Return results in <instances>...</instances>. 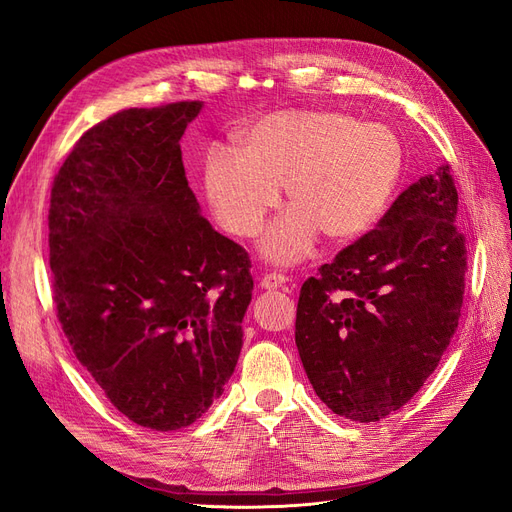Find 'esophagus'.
Returning a JSON list of instances; mask_svg holds the SVG:
<instances>
[{
    "instance_id": "esophagus-1",
    "label": "esophagus",
    "mask_w": 512,
    "mask_h": 512,
    "mask_svg": "<svg viewBox=\"0 0 512 512\" xmlns=\"http://www.w3.org/2000/svg\"><path fill=\"white\" fill-rule=\"evenodd\" d=\"M288 277L280 275V273H267L260 277V288L265 290H277V288H286Z\"/></svg>"
}]
</instances>
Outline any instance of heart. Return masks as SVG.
Returning <instances> with one entry per match:
<instances>
[{
  "label": "heart",
  "mask_w": 512,
  "mask_h": 512,
  "mask_svg": "<svg viewBox=\"0 0 512 512\" xmlns=\"http://www.w3.org/2000/svg\"><path fill=\"white\" fill-rule=\"evenodd\" d=\"M239 151L211 147L203 181L218 224L256 237L286 185L290 209L262 239L275 265L312 252L320 235L348 241L371 228L397 188L404 149L391 128L337 111H282L239 134Z\"/></svg>",
  "instance_id": "b5f03b06"
}]
</instances>
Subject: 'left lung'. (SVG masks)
<instances>
[{
    "label": "left lung",
    "mask_w": 512,
    "mask_h": 512,
    "mask_svg": "<svg viewBox=\"0 0 512 512\" xmlns=\"http://www.w3.org/2000/svg\"><path fill=\"white\" fill-rule=\"evenodd\" d=\"M457 203L451 166L442 164L301 286L294 342L335 414L376 423L408 404L438 367L468 271Z\"/></svg>",
    "instance_id": "1"
}]
</instances>
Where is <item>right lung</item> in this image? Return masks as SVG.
Instances as JSON below:
<instances>
[{
    "instance_id": "obj_1",
    "label": "right lung",
    "mask_w": 512,
    "mask_h": 512,
    "mask_svg": "<svg viewBox=\"0 0 512 512\" xmlns=\"http://www.w3.org/2000/svg\"><path fill=\"white\" fill-rule=\"evenodd\" d=\"M200 102L128 108L89 128L51 188L53 301L106 399L156 431L224 393L252 301L250 256L200 215L181 136Z\"/></svg>"
}]
</instances>
